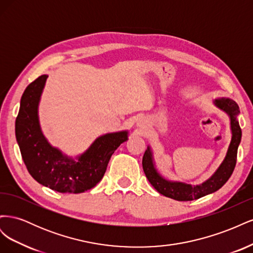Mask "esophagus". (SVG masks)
<instances>
[{"label":"esophagus","instance_id":"34e87169","mask_svg":"<svg viewBox=\"0 0 253 253\" xmlns=\"http://www.w3.org/2000/svg\"><path fill=\"white\" fill-rule=\"evenodd\" d=\"M140 125H141V124H138V126H140Z\"/></svg>","mask_w":253,"mask_h":253}]
</instances>
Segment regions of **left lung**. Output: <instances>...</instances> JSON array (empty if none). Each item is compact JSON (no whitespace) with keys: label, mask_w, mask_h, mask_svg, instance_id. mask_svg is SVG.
<instances>
[{"label":"left lung","mask_w":253,"mask_h":253,"mask_svg":"<svg viewBox=\"0 0 253 253\" xmlns=\"http://www.w3.org/2000/svg\"><path fill=\"white\" fill-rule=\"evenodd\" d=\"M213 103L216 108L225 112L230 118L231 141L224 160L208 179L198 183V185H190L186 182L166 179L156 169L152 149L150 145H148V149L145 150L142 157V168L148 180L160 194L179 202L194 201L215 192L230 178L236 164L237 149H239L242 139V129L239 125V120H237V116L240 115V108L230 98H217Z\"/></svg>","instance_id":"obj_1"}]
</instances>
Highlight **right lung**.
I'll return each mask as SVG.
<instances>
[{
    "instance_id": "right-lung-1",
    "label": "right lung",
    "mask_w": 253,
    "mask_h": 253,
    "mask_svg": "<svg viewBox=\"0 0 253 253\" xmlns=\"http://www.w3.org/2000/svg\"><path fill=\"white\" fill-rule=\"evenodd\" d=\"M47 75L32 82L21 98L16 138L29 174L41 185L60 193H82L94 188L106 171L113 153L127 140V131L97 137L88 149L71 157L48 142L39 120V103Z\"/></svg>"
}]
</instances>
